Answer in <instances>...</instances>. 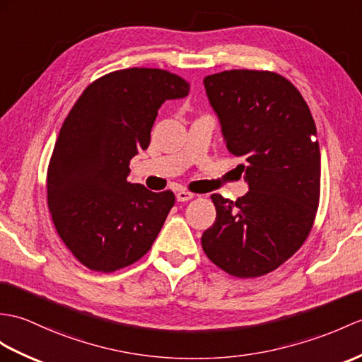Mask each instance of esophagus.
<instances>
[{"mask_svg":"<svg viewBox=\"0 0 362 362\" xmlns=\"http://www.w3.org/2000/svg\"><path fill=\"white\" fill-rule=\"evenodd\" d=\"M192 197H194V194H192V192H189V191H187V189H179L177 192H175V199H177L179 202H188Z\"/></svg>","mask_w":362,"mask_h":362,"instance_id":"obj_1","label":"esophagus"}]
</instances>
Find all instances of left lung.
I'll return each mask as SVG.
<instances>
[{"instance_id":"obj_1","label":"left lung","mask_w":362,"mask_h":362,"mask_svg":"<svg viewBox=\"0 0 362 362\" xmlns=\"http://www.w3.org/2000/svg\"><path fill=\"white\" fill-rule=\"evenodd\" d=\"M204 85L250 191L236 202L211 196L216 221L202 248L234 277L264 276L312 231L321 192L316 124L300 92L276 72L223 71Z\"/></svg>"}]
</instances>
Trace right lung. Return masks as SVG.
<instances>
[{"mask_svg": "<svg viewBox=\"0 0 362 362\" xmlns=\"http://www.w3.org/2000/svg\"><path fill=\"white\" fill-rule=\"evenodd\" d=\"M188 92L179 75L131 67L90 83L67 114L47 168V205L58 236L89 270H120L153 247L175 197L129 183V162L149 146L158 107Z\"/></svg>", "mask_w": 362, "mask_h": 362, "instance_id": "1", "label": "right lung"}]
</instances>
